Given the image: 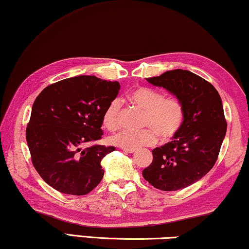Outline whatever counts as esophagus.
<instances>
[{
  "label": "esophagus",
  "mask_w": 249,
  "mask_h": 249,
  "mask_svg": "<svg viewBox=\"0 0 249 249\" xmlns=\"http://www.w3.org/2000/svg\"><path fill=\"white\" fill-rule=\"evenodd\" d=\"M122 150L125 151V153H135L136 149H132V148H122Z\"/></svg>",
  "instance_id": "34e87169"
}]
</instances>
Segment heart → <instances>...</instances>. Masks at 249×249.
Segmentation results:
<instances>
[{"mask_svg":"<svg viewBox=\"0 0 249 249\" xmlns=\"http://www.w3.org/2000/svg\"><path fill=\"white\" fill-rule=\"evenodd\" d=\"M128 100L145 111L142 130H122L111 137V142L122 148H139L156 142L157 133L168 139L179 131L184 120V107L175 96H163L148 88H138L129 92ZM120 101L113 100L103 113V125L114 131L120 125Z\"/></svg>","mask_w":249,"mask_h":249,"instance_id":"b5f03b06","label":"heart"}]
</instances>
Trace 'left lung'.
I'll list each match as a JSON object with an SVG mask.
<instances>
[{
    "label": "left lung",
    "mask_w": 249,
    "mask_h": 249,
    "mask_svg": "<svg viewBox=\"0 0 249 249\" xmlns=\"http://www.w3.org/2000/svg\"><path fill=\"white\" fill-rule=\"evenodd\" d=\"M146 80L181 100L184 120L172 142L151 150L153 161L142 176L158 190L184 189L217 160L227 131L221 98L213 85L190 71H167Z\"/></svg>",
    "instance_id": "obj_1"
}]
</instances>
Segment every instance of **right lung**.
Returning a JSON list of instances; mask_svg holds the SVG:
<instances>
[{
    "label": "right lung",
    "mask_w": 249,
    "mask_h": 249,
    "mask_svg": "<svg viewBox=\"0 0 249 249\" xmlns=\"http://www.w3.org/2000/svg\"><path fill=\"white\" fill-rule=\"evenodd\" d=\"M119 82L78 75L47 86L37 96L27 127L32 164L53 189L84 196L104 175L101 160L114 147L85 143L102 136V118L117 98Z\"/></svg>",
    "instance_id": "right-lung-1"
}]
</instances>
